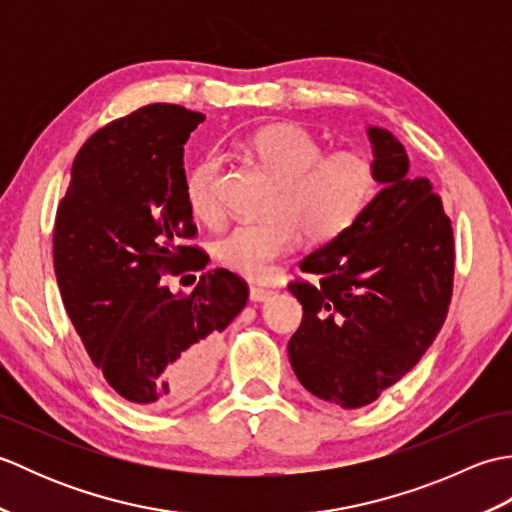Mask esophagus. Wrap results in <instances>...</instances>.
Instances as JSON below:
<instances>
[{
  "mask_svg": "<svg viewBox=\"0 0 512 512\" xmlns=\"http://www.w3.org/2000/svg\"><path fill=\"white\" fill-rule=\"evenodd\" d=\"M273 295V290L262 288V286H250V301H266Z\"/></svg>",
  "mask_w": 512,
  "mask_h": 512,
  "instance_id": "esophagus-1",
  "label": "esophagus"
}]
</instances>
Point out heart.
I'll use <instances>...</instances> for the list:
<instances>
[{"label": "heart", "instance_id": "b5f03b06", "mask_svg": "<svg viewBox=\"0 0 512 512\" xmlns=\"http://www.w3.org/2000/svg\"><path fill=\"white\" fill-rule=\"evenodd\" d=\"M248 154L279 178L266 204V217L233 226L215 244L224 268L248 279H266L279 257L299 244L301 233L330 242L358 222L380 187L378 160L361 149L323 154L310 129L279 123L257 129L246 140ZM224 160L217 151L191 167L187 200L193 215L209 226L224 222L220 184Z\"/></svg>", "mask_w": 512, "mask_h": 512}]
</instances>
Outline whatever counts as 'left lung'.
Returning a JSON list of instances; mask_svg holds the SVG:
<instances>
[{
	"mask_svg": "<svg viewBox=\"0 0 512 512\" xmlns=\"http://www.w3.org/2000/svg\"><path fill=\"white\" fill-rule=\"evenodd\" d=\"M380 191L343 235L301 259L288 290L303 306L288 343L310 394L343 409L374 402L416 367L436 339L453 295V226L427 178L409 180L407 151L369 127Z\"/></svg>",
	"mask_w": 512,
	"mask_h": 512,
	"instance_id": "obj_1",
	"label": "left lung"
}]
</instances>
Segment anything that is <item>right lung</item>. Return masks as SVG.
<instances>
[{"mask_svg":"<svg viewBox=\"0 0 512 512\" xmlns=\"http://www.w3.org/2000/svg\"><path fill=\"white\" fill-rule=\"evenodd\" d=\"M204 123L187 107L154 103L88 138L52 233L65 312L118 396L140 409L180 405L209 383L220 334L248 301L242 277L204 273L189 295L165 275L204 270L187 200L184 143Z\"/></svg>","mask_w":512,"mask_h":512,"instance_id":"add662e5","label":"right lung"}]
</instances>
